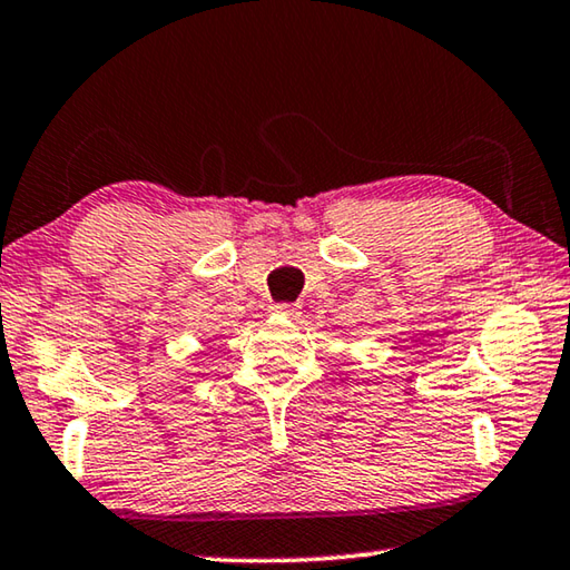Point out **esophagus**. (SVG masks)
I'll return each instance as SVG.
<instances>
[{"label": "esophagus", "instance_id": "obj_1", "mask_svg": "<svg viewBox=\"0 0 570 570\" xmlns=\"http://www.w3.org/2000/svg\"><path fill=\"white\" fill-rule=\"evenodd\" d=\"M274 312L286 316V320H296V316H298V306H296V304H276Z\"/></svg>", "mask_w": 570, "mask_h": 570}]
</instances>
